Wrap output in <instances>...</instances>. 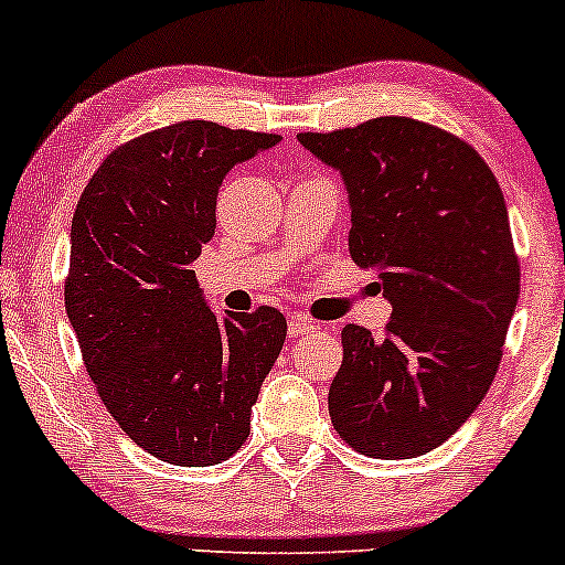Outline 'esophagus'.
Masks as SVG:
<instances>
[{
  "mask_svg": "<svg viewBox=\"0 0 565 565\" xmlns=\"http://www.w3.org/2000/svg\"><path fill=\"white\" fill-rule=\"evenodd\" d=\"M313 329H316V321H310L308 316H302V313L289 316V334L291 337L308 334V332H313Z\"/></svg>",
  "mask_w": 565,
  "mask_h": 565,
  "instance_id": "obj_1",
  "label": "esophagus"
}]
</instances>
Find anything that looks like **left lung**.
<instances>
[{"label": "left lung", "instance_id": "obj_1", "mask_svg": "<svg viewBox=\"0 0 565 565\" xmlns=\"http://www.w3.org/2000/svg\"><path fill=\"white\" fill-rule=\"evenodd\" d=\"M297 140L342 174L350 257L393 305L382 340L342 329L329 417L366 457H419L462 427L502 361L521 295L502 188L476 148L408 116Z\"/></svg>", "mask_w": 565, "mask_h": 565}]
</instances>
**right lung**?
Returning a JSON list of instances; mask_svg holds the SVG:
<instances>
[{"label":"right lung","instance_id":"right-lung-1","mask_svg":"<svg viewBox=\"0 0 565 565\" xmlns=\"http://www.w3.org/2000/svg\"><path fill=\"white\" fill-rule=\"evenodd\" d=\"M278 135L178 121L111 151L71 223L66 313L108 414L161 462L206 468L249 436L287 319H220L191 265L215 236L223 178Z\"/></svg>","mask_w":565,"mask_h":565}]
</instances>
